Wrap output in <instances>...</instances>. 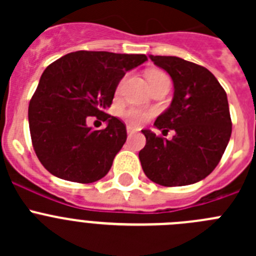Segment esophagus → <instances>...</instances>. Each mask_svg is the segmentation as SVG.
Here are the masks:
<instances>
[{"instance_id": "obj_1", "label": "esophagus", "mask_w": 256, "mask_h": 256, "mask_svg": "<svg viewBox=\"0 0 256 256\" xmlns=\"http://www.w3.org/2000/svg\"><path fill=\"white\" fill-rule=\"evenodd\" d=\"M126 133H128L130 136H132V134H134V133H136V130L133 128V126H126Z\"/></svg>"}]
</instances>
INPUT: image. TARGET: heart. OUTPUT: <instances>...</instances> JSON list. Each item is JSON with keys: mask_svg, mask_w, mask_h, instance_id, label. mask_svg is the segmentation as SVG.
Wrapping results in <instances>:
<instances>
[{"mask_svg": "<svg viewBox=\"0 0 256 256\" xmlns=\"http://www.w3.org/2000/svg\"><path fill=\"white\" fill-rule=\"evenodd\" d=\"M164 79H168V76H165L164 73H162V72H158V70H154V72H150V73L148 74V84H154V83L164 80ZM122 84H123V83L119 84L118 91H120ZM151 116H152V112H144V110H141V108H130L123 112V118L126 119V122L133 126H142V124L146 120H148Z\"/></svg>", "mask_w": 256, "mask_h": 256, "instance_id": "b5f03b06", "label": "heart"}]
</instances>
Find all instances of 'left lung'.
I'll return each instance as SVG.
<instances>
[{
    "mask_svg": "<svg viewBox=\"0 0 256 256\" xmlns=\"http://www.w3.org/2000/svg\"><path fill=\"white\" fill-rule=\"evenodd\" d=\"M154 64L173 79L174 96L154 126L162 134L144 130L146 144L140 151L142 169L160 186L192 184L212 173L224 154L232 133L227 94L206 68L176 56H152Z\"/></svg>",
    "mask_w": 256,
    "mask_h": 256,
    "instance_id": "left-lung-1",
    "label": "left lung"
}]
</instances>
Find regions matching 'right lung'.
Masks as SVG:
<instances>
[{
	"label": "right lung",
	"mask_w": 256,
	"mask_h": 256,
	"mask_svg": "<svg viewBox=\"0 0 256 256\" xmlns=\"http://www.w3.org/2000/svg\"><path fill=\"white\" fill-rule=\"evenodd\" d=\"M146 55L76 51L44 69L28 108L32 144L40 164L61 180L92 183L105 177L126 140V124L106 114L128 70ZM96 116L108 126H86Z\"/></svg>",
	"instance_id": "1"
}]
</instances>
